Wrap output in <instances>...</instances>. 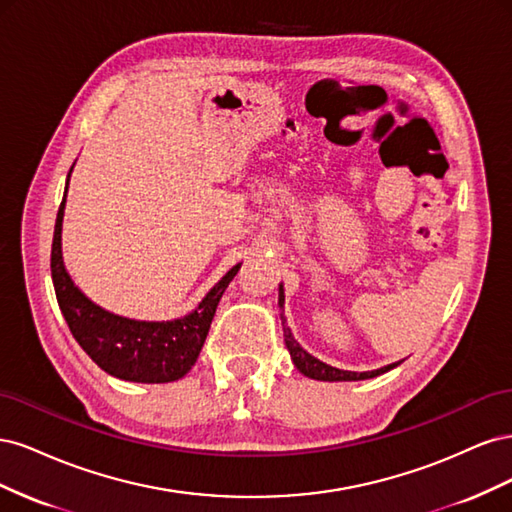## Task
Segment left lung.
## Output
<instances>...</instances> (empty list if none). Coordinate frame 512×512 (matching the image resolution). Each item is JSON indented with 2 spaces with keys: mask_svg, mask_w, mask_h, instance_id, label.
<instances>
[{
  "mask_svg": "<svg viewBox=\"0 0 512 512\" xmlns=\"http://www.w3.org/2000/svg\"><path fill=\"white\" fill-rule=\"evenodd\" d=\"M284 303V292H280V305ZM282 324H284V318H282ZM284 339H286V348L292 356L294 365H297V369L301 371V374H305L307 378H314V380H327V382H335V380H367V378H376L380 374H384V371H389L393 367H397V363L393 365H386L382 369H376V371H363V374H356V371H344V369H335L327 363H322L318 359H314L312 354L305 352L297 339L292 337L290 329H286L284 324Z\"/></svg>",
  "mask_w": 512,
  "mask_h": 512,
  "instance_id": "1",
  "label": "left lung"
}]
</instances>
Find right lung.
Instances as JSON below:
<instances>
[{
	"mask_svg": "<svg viewBox=\"0 0 512 512\" xmlns=\"http://www.w3.org/2000/svg\"><path fill=\"white\" fill-rule=\"evenodd\" d=\"M64 207L66 194L59 205L53 232L51 275L59 309L76 342L91 356V361L115 378L147 384H162L183 378L196 363L200 350H203L215 309H218L224 290L241 265L232 267L211 288L203 303L181 320L141 322L108 314L74 286L64 267V260H61Z\"/></svg>",
	"mask_w": 512,
	"mask_h": 512,
	"instance_id": "obj_1",
	"label": "right lung"
}]
</instances>
